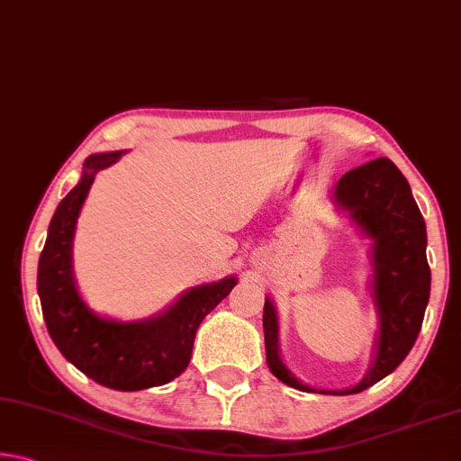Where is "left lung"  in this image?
<instances>
[{
	"mask_svg": "<svg viewBox=\"0 0 461 461\" xmlns=\"http://www.w3.org/2000/svg\"><path fill=\"white\" fill-rule=\"evenodd\" d=\"M335 201L352 213L374 240V294L380 311V339L374 364L360 384L325 394H356L376 384L399 368L415 346L431 291L425 248L427 231L407 178L393 160L376 158L348 170L335 186ZM264 343L270 372L285 384L309 393L278 357L276 315L272 303H264Z\"/></svg>",
	"mask_w": 461,
	"mask_h": 461,
	"instance_id": "8db88e82",
	"label": "left lung"
}]
</instances>
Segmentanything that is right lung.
Returning a JSON list of instances; mask_svg holds the SVG:
<instances>
[{
  "label": "right lung",
  "instance_id": "obj_1",
  "mask_svg": "<svg viewBox=\"0 0 461 461\" xmlns=\"http://www.w3.org/2000/svg\"><path fill=\"white\" fill-rule=\"evenodd\" d=\"M122 154L89 156L79 185L59 203L38 262V294L50 338L68 362L107 388L144 390L185 372L201 321L231 293L236 278L193 288L167 313L144 323L109 321L85 307L71 272L75 223L95 175Z\"/></svg>",
  "mask_w": 461,
  "mask_h": 461
}]
</instances>
